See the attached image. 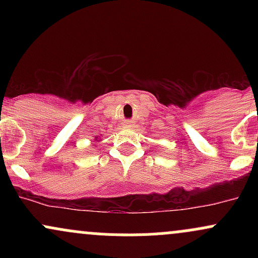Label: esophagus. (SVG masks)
<instances>
[{
    "mask_svg": "<svg viewBox=\"0 0 258 258\" xmlns=\"http://www.w3.org/2000/svg\"><path fill=\"white\" fill-rule=\"evenodd\" d=\"M123 126H125V127H132V121H125Z\"/></svg>",
    "mask_w": 258,
    "mask_h": 258,
    "instance_id": "1",
    "label": "esophagus"
}]
</instances>
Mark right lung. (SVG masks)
Returning <instances> with one entry per match:
<instances>
[{
    "mask_svg": "<svg viewBox=\"0 0 258 258\" xmlns=\"http://www.w3.org/2000/svg\"><path fill=\"white\" fill-rule=\"evenodd\" d=\"M98 139H99L98 136H96V137H94V142H98Z\"/></svg>",
    "mask_w": 258,
    "mask_h": 258,
    "instance_id": "right-lung-1",
    "label": "right lung"
}]
</instances>
